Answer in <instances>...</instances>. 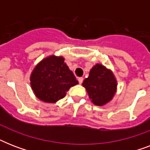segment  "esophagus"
<instances>
[{"instance_id":"esophagus-1","label":"esophagus","mask_w":150,"mask_h":150,"mask_svg":"<svg viewBox=\"0 0 150 150\" xmlns=\"http://www.w3.org/2000/svg\"><path fill=\"white\" fill-rule=\"evenodd\" d=\"M78 81H79V84H82V82H83V78L82 77L78 78Z\"/></svg>"}]
</instances>
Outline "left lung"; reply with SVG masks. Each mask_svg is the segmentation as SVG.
I'll return each instance as SVG.
<instances>
[{"mask_svg":"<svg viewBox=\"0 0 150 150\" xmlns=\"http://www.w3.org/2000/svg\"><path fill=\"white\" fill-rule=\"evenodd\" d=\"M89 99L96 106H103L111 101L117 91L116 78L110 69L101 64L91 68L89 77L82 82Z\"/></svg>","mask_w":150,"mask_h":150,"instance_id":"left-lung-1","label":"left lung"}]
</instances>
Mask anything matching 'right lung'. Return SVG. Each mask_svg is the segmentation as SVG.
Listing matches in <instances>:
<instances>
[{
	"label": "right lung",
	"instance_id": "add662e5",
	"mask_svg": "<svg viewBox=\"0 0 150 150\" xmlns=\"http://www.w3.org/2000/svg\"><path fill=\"white\" fill-rule=\"evenodd\" d=\"M78 83L62 56L50 55L43 58L30 75V85L35 96L50 103L64 98L71 87Z\"/></svg>",
	"mask_w": 150,
	"mask_h": 150
}]
</instances>
